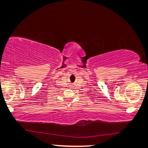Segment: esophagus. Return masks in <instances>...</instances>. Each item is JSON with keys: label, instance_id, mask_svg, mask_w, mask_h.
<instances>
[{"label": "esophagus", "instance_id": "esophagus-1", "mask_svg": "<svg viewBox=\"0 0 148 148\" xmlns=\"http://www.w3.org/2000/svg\"><path fill=\"white\" fill-rule=\"evenodd\" d=\"M70 89H71V88H73V86H70Z\"/></svg>", "mask_w": 148, "mask_h": 148}]
</instances>
